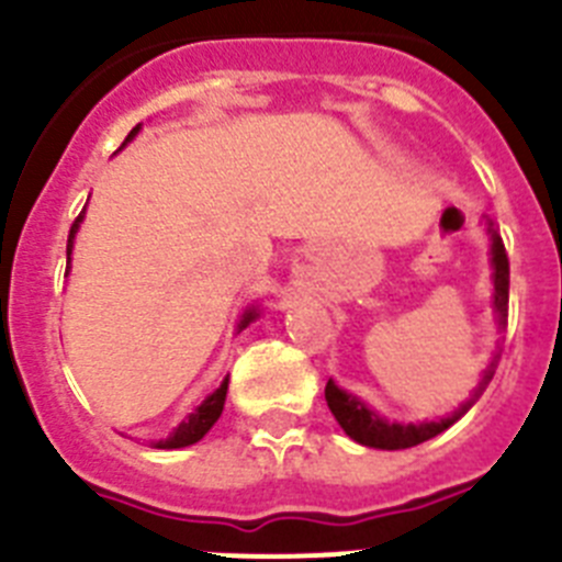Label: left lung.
<instances>
[{
	"label": "left lung",
	"mask_w": 562,
	"mask_h": 562,
	"mask_svg": "<svg viewBox=\"0 0 562 562\" xmlns=\"http://www.w3.org/2000/svg\"><path fill=\"white\" fill-rule=\"evenodd\" d=\"M490 238H493V245H490V265H493V284H495V295H493V310L498 315V326L506 329V312H509V258H506L504 250V241H501V233L495 231V225L490 222ZM498 351L493 355L490 366H486L484 376H481L479 389L473 391V396L461 405L456 414H450L448 419H439V422H389L382 419L380 414L366 405L362 400H357L355 394L349 391L337 389L335 382H326V402H329V411L335 414L337 425L346 430V436L357 441V445H366V448H376V450H405V448H416L422 441L434 439L439 436L441 430H448L453 422H459L461 416L470 411L475 400L484 394V389L490 385L495 374V366H498Z\"/></svg>",
	"instance_id": "left-lung-1"
}]
</instances>
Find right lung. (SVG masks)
Segmentation results:
<instances>
[{
	"label": "right lung",
	"mask_w": 562,
	"mask_h": 562,
	"mask_svg": "<svg viewBox=\"0 0 562 562\" xmlns=\"http://www.w3.org/2000/svg\"><path fill=\"white\" fill-rule=\"evenodd\" d=\"M140 132V126H134L132 134L126 137V143L132 140L134 134ZM83 222V211L81 216H78L76 222H72V227H69V238H67V272H69V256H72V241H76V233L78 227H81ZM258 317V310L256 306H250V310L241 315V321H238V331L245 329L247 324H252ZM225 396H227V376L222 380V385L213 394H207L205 400H202V405L193 414H188L186 419L173 428V434L168 436V439H160V441H154V448H160V450H177V448H188V445H196V441L202 439V436L207 434V430L216 425V419L222 416V408H225Z\"/></svg>",
	"instance_id": "1"
}]
</instances>
